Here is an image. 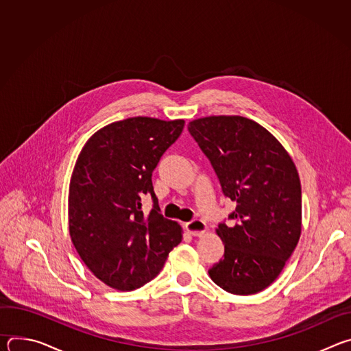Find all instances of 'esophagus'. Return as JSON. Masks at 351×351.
Here are the masks:
<instances>
[{"label": "esophagus", "mask_w": 351, "mask_h": 351, "mask_svg": "<svg viewBox=\"0 0 351 351\" xmlns=\"http://www.w3.org/2000/svg\"><path fill=\"white\" fill-rule=\"evenodd\" d=\"M207 229V225L202 219H193L186 223V230L193 236H203Z\"/></svg>", "instance_id": "34e87169"}]
</instances>
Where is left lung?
<instances>
[{
    "label": "left lung",
    "mask_w": 351,
    "mask_h": 351,
    "mask_svg": "<svg viewBox=\"0 0 351 351\" xmlns=\"http://www.w3.org/2000/svg\"><path fill=\"white\" fill-rule=\"evenodd\" d=\"M189 133L210 160L222 193L236 203L217 233L223 258L208 274L223 290L254 294L282 272L302 233V184L282 144L243 117H207Z\"/></svg>",
    "instance_id": "obj_1"
}]
</instances>
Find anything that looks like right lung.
I'll use <instances>...</instances> for the list:
<instances>
[{
  "label": "right lung",
  "mask_w": 351,
  "mask_h": 351,
  "mask_svg": "<svg viewBox=\"0 0 351 351\" xmlns=\"http://www.w3.org/2000/svg\"><path fill=\"white\" fill-rule=\"evenodd\" d=\"M183 126V119H123L94 133L79 154L69 184V233L87 268L117 290L154 279L182 241L180 226L161 215L152 176ZM144 196L154 202L148 215L141 210Z\"/></svg>",
  "instance_id": "add662e5"
}]
</instances>
